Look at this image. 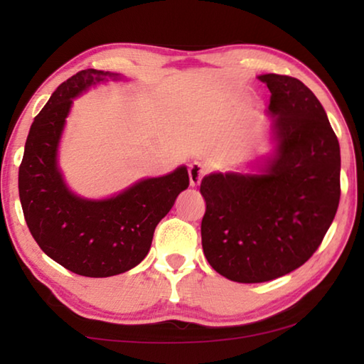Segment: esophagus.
Returning <instances> with one entry per match:
<instances>
[{"label":"esophagus","instance_id":"34e87169","mask_svg":"<svg viewBox=\"0 0 364 364\" xmlns=\"http://www.w3.org/2000/svg\"><path fill=\"white\" fill-rule=\"evenodd\" d=\"M189 183H191V186H199L200 184V181H202V178H204V175H205V168L202 167L200 164H197V162H194V164H191L189 165Z\"/></svg>","mask_w":364,"mask_h":364}]
</instances>
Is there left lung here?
Here are the masks:
<instances>
[{"instance_id": "obj_1", "label": "left lung", "mask_w": 364, "mask_h": 364, "mask_svg": "<svg viewBox=\"0 0 364 364\" xmlns=\"http://www.w3.org/2000/svg\"><path fill=\"white\" fill-rule=\"evenodd\" d=\"M274 157L262 175L212 173L200 183L204 255L225 278L264 282L315 254L341 200V147L321 102L300 80L267 73Z\"/></svg>"}]
</instances>
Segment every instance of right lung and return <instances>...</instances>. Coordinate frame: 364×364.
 <instances>
[{"label":"right lung","mask_w":364,"mask_h":364,"mask_svg":"<svg viewBox=\"0 0 364 364\" xmlns=\"http://www.w3.org/2000/svg\"><path fill=\"white\" fill-rule=\"evenodd\" d=\"M119 73L80 70L58 86L30 127L19 167V197L36 244L72 273L107 278L136 267L156 226L189 186L186 167L133 184L119 196L88 200L72 194L58 168V146L72 100Z\"/></svg>","instance_id":"right-lung-1"}]
</instances>
